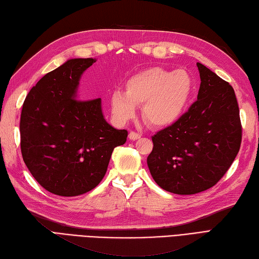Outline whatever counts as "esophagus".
<instances>
[{"label":"esophagus","instance_id":"esophagus-1","mask_svg":"<svg viewBox=\"0 0 259 259\" xmlns=\"http://www.w3.org/2000/svg\"><path fill=\"white\" fill-rule=\"evenodd\" d=\"M141 136L142 135L140 133H136V132H130V134H128L130 140H132V141L139 140V139H141Z\"/></svg>","mask_w":259,"mask_h":259}]
</instances>
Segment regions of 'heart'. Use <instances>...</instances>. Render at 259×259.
Instances as JSON below:
<instances>
[{"label": "heart", "instance_id": "1", "mask_svg": "<svg viewBox=\"0 0 259 259\" xmlns=\"http://www.w3.org/2000/svg\"><path fill=\"white\" fill-rule=\"evenodd\" d=\"M193 88V79L185 71L149 68L131 77L125 84V92H113L112 112L119 122H126L135 116L136 105L144 104L143 115L146 122L166 127L185 112Z\"/></svg>", "mask_w": 259, "mask_h": 259}]
</instances>
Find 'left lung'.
I'll use <instances>...</instances> for the list:
<instances>
[{
	"instance_id": "left-lung-1",
	"label": "left lung",
	"mask_w": 259,
	"mask_h": 259,
	"mask_svg": "<svg viewBox=\"0 0 259 259\" xmlns=\"http://www.w3.org/2000/svg\"><path fill=\"white\" fill-rule=\"evenodd\" d=\"M197 101L181 118L152 136L149 171L159 187L192 195L212 187L239 152L242 123L234 89L197 63Z\"/></svg>"
}]
</instances>
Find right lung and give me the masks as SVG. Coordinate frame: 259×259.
<instances>
[{
    "label": "right lung",
    "instance_id": "obj_1",
    "mask_svg": "<svg viewBox=\"0 0 259 259\" xmlns=\"http://www.w3.org/2000/svg\"><path fill=\"white\" fill-rule=\"evenodd\" d=\"M94 59H72L44 75L23 103L20 132L23 160L43 188L77 196L99 185L114 148L127 131L102 113L101 99L78 100L77 86Z\"/></svg>",
    "mask_w": 259,
    "mask_h": 259
}]
</instances>
